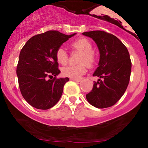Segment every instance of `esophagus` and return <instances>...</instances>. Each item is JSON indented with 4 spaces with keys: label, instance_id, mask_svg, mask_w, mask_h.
<instances>
[{
    "label": "esophagus",
    "instance_id": "1",
    "mask_svg": "<svg viewBox=\"0 0 148 148\" xmlns=\"http://www.w3.org/2000/svg\"><path fill=\"white\" fill-rule=\"evenodd\" d=\"M70 80H72V81H76V82H79V81H81V79H70Z\"/></svg>",
    "mask_w": 148,
    "mask_h": 148
}]
</instances>
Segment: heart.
I'll return each mask as SVG.
<instances>
[{
  "mask_svg": "<svg viewBox=\"0 0 148 148\" xmlns=\"http://www.w3.org/2000/svg\"><path fill=\"white\" fill-rule=\"evenodd\" d=\"M71 48L77 51L81 52L78 62V65H69L62 69V74L70 79H78L86 72V65L92 67L96 62V54L92 50V44L86 37H81L70 45ZM57 62L62 65H65L68 62V54L66 51L60 47L56 53Z\"/></svg>",
  "mask_w": 148,
  "mask_h": 148,
  "instance_id": "heart-1",
  "label": "heart"
}]
</instances>
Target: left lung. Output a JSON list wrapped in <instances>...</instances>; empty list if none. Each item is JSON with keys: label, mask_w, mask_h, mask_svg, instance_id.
<instances>
[{"label": "left lung", "mask_w": 148, "mask_h": 148, "mask_svg": "<svg viewBox=\"0 0 148 148\" xmlns=\"http://www.w3.org/2000/svg\"><path fill=\"white\" fill-rule=\"evenodd\" d=\"M97 45L100 53L99 67L93 74L98 76L86 99L98 108L111 107L126 91L130 82L132 62L127 47L115 35L101 30L85 32Z\"/></svg>", "instance_id": "8db88e82"}]
</instances>
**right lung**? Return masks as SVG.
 I'll return each mask as SVG.
<instances>
[{
  "label": "right lung",
  "instance_id": "obj_1",
  "mask_svg": "<svg viewBox=\"0 0 148 148\" xmlns=\"http://www.w3.org/2000/svg\"><path fill=\"white\" fill-rule=\"evenodd\" d=\"M75 34L49 30L32 37L22 48L16 67L18 86L25 101L35 108L49 109L61 97L69 78H56L60 71L56 53Z\"/></svg>",
  "mask_w": 148,
  "mask_h": 148
}]
</instances>
